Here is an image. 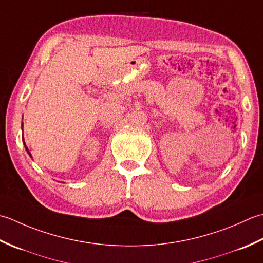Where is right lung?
Listing matches in <instances>:
<instances>
[{
	"mask_svg": "<svg viewBox=\"0 0 263 263\" xmlns=\"http://www.w3.org/2000/svg\"><path fill=\"white\" fill-rule=\"evenodd\" d=\"M26 149H27V148H26ZM27 152H28V154L30 155V153H29V151H28V149H27Z\"/></svg>",
	"mask_w": 263,
	"mask_h": 263,
	"instance_id": "add662e5",
	"label": "right lung"
}]
</instances>
